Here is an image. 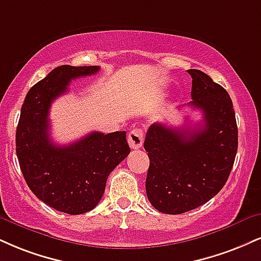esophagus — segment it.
Here are the masks:
<instances>
[{
	"label": "esophagus",
	"mask_w": 261,
	"mask_h": 261,
	"mask_svg": "<svg viewBox=\"0 0 261 261\" xmlns=\"http://www.w3.org/2000/svg\"><path fill=\"white\" fill-rule=\"evenodd\" d=\"M128 144L133 149H139L143 144V131L141 128H134L127 136Z\"/></svg>",
	"instance_id": "34e87169"
}]
</instances>
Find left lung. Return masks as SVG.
<instances>
[{
    "mask_svg": "<svg viewBox=\"0 0 261 261\" xmlns=\"http://www.w3.org/2000/svg\"><path fill=\"white\" fill-rule=\"evenodd\" d=\"M192 102L203 113L199 127H170L155 122L144 149L149 168L146 192L154 208L182 214L206 203L225 186L238 147V128L227 91L209 75L190 69Z\"/></svg>",
    "mask_w": 261,
    "mask_h": 261,
    "instance_id": "8db88e82",
    "label": "left lung"
}]
</instances>
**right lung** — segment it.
Wrapping results in <instances>:
<instances>
[{"label":"right lung","mask_w":261,"mask_h":261,"mask_svg":"<svg viewBox=\"0 0 261 261\" xmlns=\"http://www.w3.org/2000/svg\"><path fill=\"white\" fill-rule=\"evenodd\" d=\"M99 67L61 65L34 85L21 106L15 150L21 174L33 193L51 208L79 215L99 203L109 174L130 153L125 131L90 133L68 146L49 137L51 103L71 80L96 74Z\"/></svg>","instance_id":"1"}]
</instances>
